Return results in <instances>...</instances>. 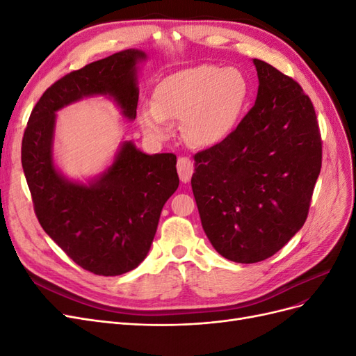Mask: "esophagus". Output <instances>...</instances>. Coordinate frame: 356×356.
<instances>
[{
  "instance_id": "esophagus-1",
  "label": "esophagus",
  "mask_w": 356,
  "mask_h": 356,
  "mask_svg": "<svg viewBox=\"0 0 356 356\" xmlns=\"http://www.w3.org/2000/svg\"><path fill=\"white\" fill-rule=\"evenodd\" d=\"M177 169H178L179 179L182 182H188L193 175V170H195V166H193V161L188 157H179Z\"/></svg>"
}]
</instances>
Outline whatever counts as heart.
Segmentation results:
<instances>
[{
  "instance_id": "obj_1",
  "label": "heart",
  "mask_w": 356,
  "mask_h": 356,
  "mask_svg": "<svg viewBox=\"0 0 356 356\" xmlns=\"http://www.w3.org/2000/svg\"><path fill=\"white\" fill-rule=\"evenodd\" d=\"M248 93L245 75L236 68H184L156 84L152 105L139 110L138 123L145 134L163 139L170 134L169 120H181V134L187 144L212 148L233 134Z\"/></svg>"
}]
</instances>
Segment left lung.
Here are the masks:
<instances>
[{
    "mask_svg": "<svg viewBox=\"0 0 356 356\" xmlns=\"http://www.w3.org/2000/svg\"><path fill=\"white\" fill-rule=\"evenodd\" d=\"M252 62L254 106L224 143L195 156L191 177L209 242L242 264L272 257L303 227L322 163L309 96L275 67Z\"/></svg>",
    "mask_w": 356,
    "mask_h": 356,
    "instance_id": "left-lung-1",
    "label": "left lung"
}]
</instances>
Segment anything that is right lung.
Listing matches in <instances>:
<instances>
[{
	"label": "right lung",
	"mask_w": 356,
	"mask_h": 356,
	"mask_svg": "<svg viewBox=\"0 0 356 356\" xmlns=\"http://www.w3.org/2000/svg\"><path fill=\"white\" fill-rule=\"evenodd\" d=\"M144 60L145 51L127 49L67 74L42 93L22 139V168L42 230L74 263L99 276L123 275L144 261L163 204L179 184L177 156L145 154L123 141L99 175L88 182L67 178L53 157L56 113L104 96L135 120Z\"/></svg>",
	"instance_id": "right-lung-1"
}]
</instances>
